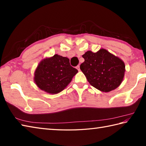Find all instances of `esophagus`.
<instances>
[{
  "label": "esophagus",
  "instance_id": "1",
  "mask_svg": "<svg viewBox=\"0 0 146 146\" xmlns=\"http://www.w3.org/2000/svg\"><path fill=\"white\" fill-rule=\"evenodd\" d=\"M76 69L78 70V71H80V66H79V65H78V66H76Z\"/></svg>",
  "mask_w": 146,
  "mask_h": 146
}]
</instances>
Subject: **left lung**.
<instances>
[{
	"label": "left lung",
	"instance_id": "left-lung-1",
	"mask_svg": "<svg viewBox=\"0 0 146 146\" xmlns=\"http://www.w3.org/2000/svg\"><path fill=\"white\" fill-rule=\"evenodd\" d=\"M82 57L85 61L80 65V70L94 87L108 92L121 84L125 70L120 58L104 49L97 52L88 51Z\"/></svg>",
	"mask_w": 146,
	"mask_h": 146
}]
</instances>
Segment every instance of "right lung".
<instances>
[{
  "label": "right lung",
  "mask_w": 146,
  "mask_h": 146,
  "mask_svg": "<svg viewBox=\"0 0 146 146\" xmlns=\"http://www.w3.org/2000/svg\"><path fill=\"white\" fill-rule=\"evenodd\" d=\"M77 72L78 70L70 65L69 59L55 54L39 64L35 71V82L42 90L55 94L66 87Z\"/></svg>",
  "instance_id": "right-lung-1"
}]
</instances>
